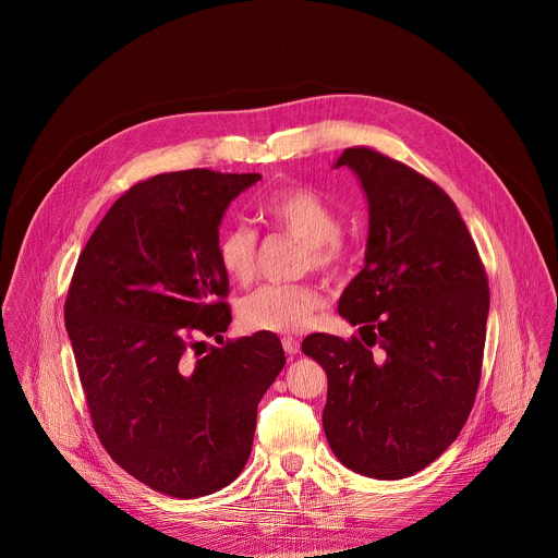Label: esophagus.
Returning a JSON list of instances; mask_svg holds the SVG:
<instances>
[{
	"label": "esophagus",
	"instance_id": "34e87169",
	"mask_svg": "<svg viewBox=\"0 0 558 558\" xmlns=\"http://www.w3.org/2000/svg\"><path fill=\"white\" fill-rule=\"evenodd\" d=\"M281 343H283V350H286L288 356H294V354H299V350H301V345H299V341H296L294 337H283Z\"/></svg>",
	"mask_w": 558,
	"mask_h": 558
}]
</instances>
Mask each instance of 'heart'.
I'll return each mask as SVG.
<instances>
[{
  "label": "heart",
  "mask_w": 558,
  "mask_h": 558,
  "mask_svg": "<svg viewBox=\"0 0 558 558\" xmlns=\"http://www.w3.org/2000/svg\"><path fill=\"white\" fill-rule=\"evenodd\" d=\"M259 215L292 236L305 242V264L322 270L337 268L345 248L339 240V215L312 189L290 186L275 191L259 204ZM217 259L234 281H248L255 272L257 236L251 228L234 223L217 236ZM324 305L312 283H270L251 292L240 305V322L251 330L296 332L305 328Z\"/></svg>",
  "instance_id": "b5f03b06"
}]
</instances>
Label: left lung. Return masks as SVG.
<instances>
[{
    "mask_svg": "<svg viewBox=\"0 0 558 558\" xmlns=\"http://www.w3.org/2000/svg\"><path fill=\"white\" fill-rule=\"evenodd\" d=\"M367 197L363 270L339 299L361 326L343 341L316 332L303 352L326 372V440L350 471L403 478L432 464L464 427L481 378L489 290L451 197L372 148H345Z\"/></svg>",
    "mask_w": 558,
    "mask_h": 558,
    "instance_id": "8db88e82",
    "label": "left lung"
}]
</instances>
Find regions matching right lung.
I'll return each mask as SVG.
<instances>
[{"label":"right lung","instance_id":"1","mask_svg":"<svg viewBox=\"0 0 558 558\" xmlns=\"http://www.w3.org/2000/svg\"><path fill=\"white\" fill-rule=\"evenodd\" d=\"M257 180L189 169L131 186L69 288L64 319L94 429L126 473L167 496H206L239 477L257 403L286 365L266 330L191 354L193 332L217 337L232 322L217 236Z\"/></svg>","mask_w":558,"mask_h":558}]
</instances>
